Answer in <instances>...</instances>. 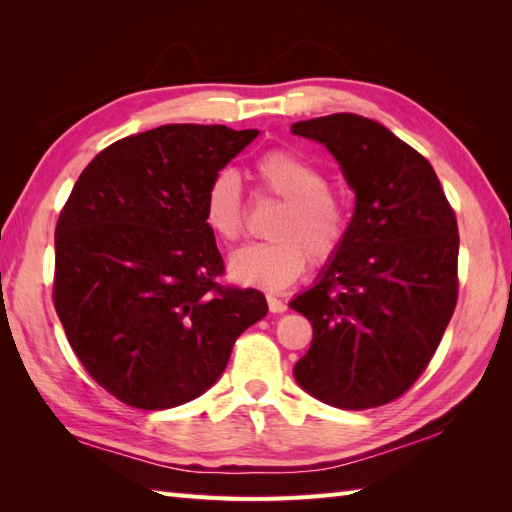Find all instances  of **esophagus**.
Masks as SVG:
<instances>
[{"instance_id": "esophagus-1", "label": "esophagus", "mask_w": 512, "mask_h": 512, "mask_svg": "<svg viewBox=\"0 0 512 512\" xmlns=\"http://www.w3.org/2000/svg\"><path fill=\"white\" fill-rule=\"evenodd\" d=\"M266 301H268L270 312L281 314V312L288 310V303H286L284 299H281V297H277V295H266Z\"/></svg>"}]
</instances>
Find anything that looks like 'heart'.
<instances>
[{
	"label": "heart",
	"instance_id": "heart-1",
	"mask_svg": "<svg viewBox=\"0 0 512 512\" xmlns=\"http://www.w3.org/2000/svg\"><path fill=\"white\" fill-rule=\"evenodd\" d=\"M253 176L262 193L284 204L268 224L270 239L239 248L231 257L228 268L237 281L281 288L306 270L308 257L325 264L339 255L350 233V213L317 165L290 149H268L255 158ZM202 213L217 239L233 244L242 237L246 204L233 169H220L211 178Z\"/></svg>",
	"mask_w": 512,
	"mask_h": 512
}]
</instances>
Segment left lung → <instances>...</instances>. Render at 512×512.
<instances>
[{
    "mask_svg": "<svg viewBox=\"0 0 512 512\" xmlns=\"http://www.w3.org/2000/svg\"><path fill=\"white\" fill-rule=\"evenodd\" d=\"M290 129L328 147L356 193L339 255L290 303L312 323L295 378L332 407L387 405L427 369L458 303L455 211L429 160L376 121L343 112Z\"/></svg>",
    "mask_w": 512,
    "mask_h": 512,
    "instance_id": "1",
    "label": "left lung"
}]
</instances>
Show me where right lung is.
Returning <instances> with one entry per match:
<instances>
[{"label":"right lung","instance_id":"obj_1","mask_svg":"<svg viewBox=\"0 0 512 512\" xmlns=\"http://www.w3.org/2000/svg\"><path fill=\"white\" fill-rule=\"evenodd\" d=\"M259 136L162 125L116 140L76 180L54 231L52 301L96 383L156 411L204 394L266 297L222 286L204 191Z\"/></svg>","mask_w":512,"mask_h":512}]
</instances>
